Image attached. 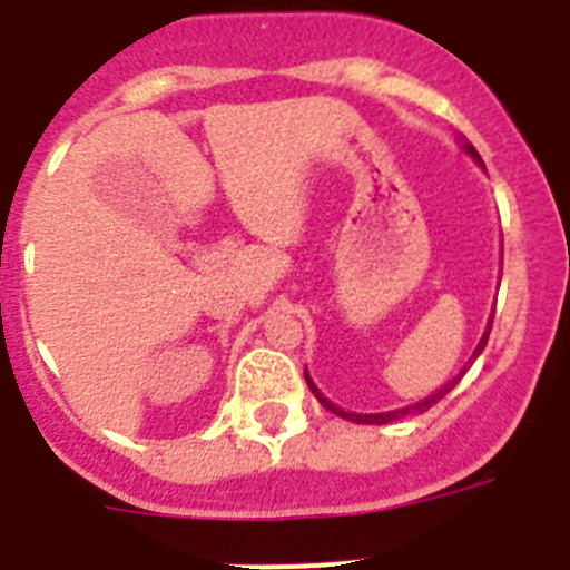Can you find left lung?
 I'll list each match as a JSON object with an SVG mask.
<instances>
[{
  "instance_id": "8db88e82",
  "label": "left lung",
  "mask_w": 570,
  "mask_h": 570,
  "mask_svg": "<svg viewBox=\"0 0 570 570\" xmlns=\"http://www.w3.org/2000/svg\"><path fill=\"white\" fill-rule=\"evenodd\" d=\"M463 150L470 153L472 159L475 161H481V156H478V150L472 145H463ZM490 330H492V318H490V324H487V330H484V336H481V342H478V347H475V353H472V358H478L481 356V351H484L487 347V338H490ZM466 374V367H463L461 374L455 376V380H449L446 385H443V389L440 391H434L432 396H425V400H420V403H414V405H405V409H396V411H385V414H353V411H344V409H338V405H333L327 400V396H322V391L315 389L313 385V380H309V374L307 371H304V376H307V385H309V391H313L315 396H318V403L324 405V409L327 411H333V414H338V417H344V420H353V423H367V425H382V423H394V420H400V417H409V414H423V411H429L432 409L434 403H440V400H443V396L449 394V391L455 389L458 385V380H461V376Z\"/></svg>"
}]
</instances>
